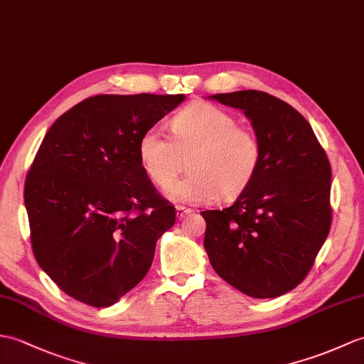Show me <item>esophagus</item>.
<instances>
[{
	"label": "esophagus",
	"instance_id": "obj_1",
	"mask_svg": "<svg viewBox=\"0 0 364 364\" xmlns=\"http://www.w3.org/2000/svg\"><path fill=\"white\" fill-rule=\"evenodd\" d=\"M192 213V209H189V208H184V206H176V217L178 218H184L186 215L188 214H191Z\"/></svg>",
	"mask_w": 364,
	"mask_h": 364
}]
</instances>
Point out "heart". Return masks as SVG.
<instances>
[{
	"label": "heart",
	"mask_w": 364,
	"mask_h": 364,
	"mask_svg": "<svg viewBox=\"0 0 364 364\" xmlns=\"http://www.w3.org/2000/svg\"><path fill=\"white\" fill-rule=\"evenodd\" d=\"M172 139L151 127L141 134L138 156L144 172L159 188H167L189 155V175L166 191L167 198L206 203L234 200L255 180L262 159L260 141L220 107L196 102L171 122Z\"/></svg>",
	"instance_id": "1"
}]
</instances>
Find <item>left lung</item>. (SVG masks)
I'll return each instance as SVG.
<instances>
[{
    "mask_svg": "<svg viewBox=\"0 0 364 364\" xmlns=\"http://www.w3.org/2000/svg\"><path fill=\"white\" fill-rule=\"evenodd\" d=\"M209 99L242 109L260 141L255 180L222 210H203L215 273L251 298H277L310 272L332 223L331 164L310 124L268 92Z\"/></svg>",
    "mask_w": 364,
    "mask_h": 364,
    "instance_id": "left-lung-1",
    "label": "left lung"
}]
</instances>
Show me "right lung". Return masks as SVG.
Here are the masks:
<instances>
[{"instance_id":"right-lung-1","label":"right lung","mask_w":364,"mask_h":364,"mask_svg":"<svg viewBox=\"0 0 364 364\" xmlns=\"http://www.w3.org/2000/svg\"><path fill=\"white\" fill-rule=\"evenodd\" d=\"M184 95H99L50 125L24 184L32 251L60 290L109 307L147 274L175 208L138 156L141 134Z\"/></svg>"}]
</instances>
